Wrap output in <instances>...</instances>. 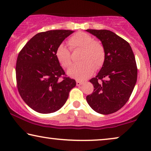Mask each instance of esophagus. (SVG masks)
I'll list each match as a JSON object with an SVG mask.
<instances>
[{
	"instance_id": "esophagus-1",
	"label": "esophagus",
	"mask_w": 151,
	"mask_h": 151,
	"mask_svg": "<svg viewBox=\"0 0 151 151\" xmlns=\"http://www.w3.org/2000/svg\"><path fill=\"white\" fill-rule=\"evenodd\" d=\"M82 83H83V82H82V81H80V80H76V85L77 86L82 85Z\"/></svg>"
}]
</instances>
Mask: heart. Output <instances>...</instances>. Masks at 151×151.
I'll return each instance as SVG.
<instances>
[{
  "label": "heart",
  "mask_w": 151,
  "mask_h": 151,
  "mask_svg": "<svg viewBox=\"0 0 151 151\" xmlns=\"http://www.w3.org/2000/svg\"><path fill=\"white\" fill-rule=\"evenodd\" d=\"M67 44L70 50L80 49V63L75 64L68 70L70 77L84 80L90 77L95 69H99L104 65L106 59V51L102 43L95 40L93 37L85 32H77L68 39ZM61 44L55 50V57L62 67L65 69L71 65V51Z\"/></svg>",
  "instance_id": "1"
}]
</instances>
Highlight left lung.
Here are the masks:
<instances>
[{
  "label": "left lung",
  "instance_id": "1",
  "mask_svg": "<svg viewBox=\"0 0 151 151\" xmlns=\"http://www.w3.org/2000/svg\"><path fill=\"white\" fill-rule=\"evenodd\" d=\"M100 39L106 59L98 75L89 81L93 93L86 101L95 111L103 115L116 112L124 106L137 82V68L129 43L109 30L87 29Z\"/></svg>",
  "mask_w": 151,
  "mask_h": 151
}]
</instances>
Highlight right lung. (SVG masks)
<instances>
[{"label":"right lung","mask_w":151,"mask_h":151,"mask_svg":"<svg viewBox=\"0 0 151 151\" xmlns=\"http://www.w3.org/2000/svg\"><path fill=\"white\" fill-rule=\"evenodd\" d=\"M73 32L51 30L30 39L18 53L16 67L18 91L24 102L40 113L58 111L67 102L76 80L67 77L55 50Z\"/></svg>","instance_id":"obj_1"}]
</instances>
